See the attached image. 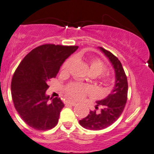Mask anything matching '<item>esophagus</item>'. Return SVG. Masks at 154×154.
<instances>
[{
	"mask_svg": "<svg viewBox=\"0 0 154 154\" xmlns=\"http://www.w3.org/2000/svg\"><path fill=\"white\" fill-rule=\"evenodd\" d=\"M65 103L67 105H70V106H75L76 103L74 101H72V100H66Z\"/></svg>",
	"mask_w": 154,
	"mask_h": 154,
	"instance_id": "esophagus-1",
	"label": "esophagus"
}]
</instances>
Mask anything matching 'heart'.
<instances>
[{"instance_id":"b5f03b06","label":"heart","mask_w":154,"mask_h":154,"mask_svg":"<svg viewBox=\"0 0 154 154\" xmlns=\"http://www.w3.org/2000/svg\"><path fill=\"white\" fill-rule=\"evenodd\" d=\"M72 58L67 59L61 67L62 72H67L72 64ZM88 65L90 74H93V76L100 75L106 70V64L101 59L97 57L90 58L88 61ZM100 79L105 86H109L111 84V77L108 74H102ZM65 92L71 98L80 99L90 92V89L84 84H79V83H71L66 87Z\"/></svg>"}]
</instances>
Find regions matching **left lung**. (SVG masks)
I'll return each instance as SVG.
<instances>
[{
	"instance_id": "obj_1",
	"label": "left lung",
	"mask_w": 154,
	"mask_h": 154,
	"mask_svg": "<svg viewBox=\"0 0 154 154\" xmlns=\"http://www.w3.org/2000/svg\"><path fill=\"white\" fill-rule=\"evenodd\" d=\"M109 58L116 73V83L112 93L104 100L97 102L96 109L79 121L80 125L88 130L99 131L112 125L121 116L128 99V80L122 63L112 53L100 47Z\"/></svg>"
}]
</instances>
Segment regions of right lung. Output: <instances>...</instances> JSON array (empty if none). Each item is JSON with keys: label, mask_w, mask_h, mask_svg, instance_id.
<instances>
[{"label": "right lung", "mask_w": 154, "mask_h": 154, "mask_svg": "<svg viewBox=\"0 0 154 154\" xmlns=\"http://www.w3.org/2000/svg\"><path fill=\"white\" fill-rule=\"evenodd\" d=\"M78 46L45 44L32 50L22 60L11 81L14 107L32 128L47 131L55 127L64 105L60 98L45 94L48 81L54 78L67 57Z\"/></svg>", "instance_id": "obj_1"}]
</instances>
